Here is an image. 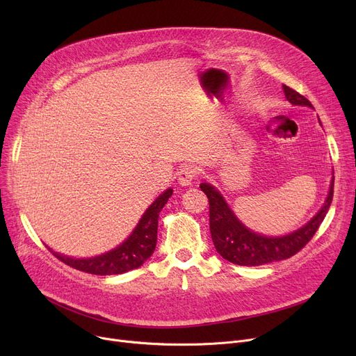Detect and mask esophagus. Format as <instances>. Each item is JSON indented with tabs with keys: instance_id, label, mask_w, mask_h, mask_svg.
I'll use <instances>...</instances> for the list:
<instances>
[{
	"instance_id": "esophagus-1",
	"label": "esophagus",
	"mask_w": 356,
	"mask_h": 356,
	"mask_svg": "<svg viewBox=\"0 0 356 356\" xmlns=\"http://www.w3.org/2000/svg\"><path fill=\"white\" fill-rule=\"evenodd\" d=\"M199 175V168L195 164H184L177 172V180L181 186H189Z\"/></svg>"
}]
</instances>
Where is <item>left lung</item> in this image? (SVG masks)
Segmentation results:
<instances>
[{
  "label": "left lung",
  "mask_w": 356,
  "mask_h": 356,
  "mask_svg": "<svg viewBox=\"0 0 356 356\" xmlns=\"http://www.w3.org/2000/svg\"><path fill=\"white\" fill-rule=\"evenodd\" d=\"M283 90L290 104L313 108L310 101L294 89L283 85ZM333 183L334 177L330 180L329 193L321 211L302 228L282 236H267L248 229L235 216L234 211L228 207L227 200L216 188H213L211 183H200V191H203L209 199V228L218 254L232 264L247 267L263 266L273 263V261H282L293 257L319 229L332 203Z\"/></svg>",
  "instance_id": "1"
}]
</instances>
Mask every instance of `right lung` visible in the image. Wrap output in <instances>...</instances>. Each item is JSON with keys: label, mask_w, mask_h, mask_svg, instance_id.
Here are the masks:
<instances>
[{"label": "right lung", "mask_w": 356, "mask_h": 356, "mask_svg": "<svg viewBox=\"0 0 356 356\" xmlns=\"http://www.w3.org/2000/svg\"><path fill=\"white\" fill-rule=\"evenodd\" d=\"M173 189L164 191L143 213L134 231L117 248L90 258H73L49 248L56 258L72 268L97 275H114L141 267L153 255L157 244L159 215Z\"/></svg>", "instance_id": "add662e5"}]
</instances>
